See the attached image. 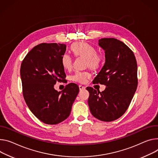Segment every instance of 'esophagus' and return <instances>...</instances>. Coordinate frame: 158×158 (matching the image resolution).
Listing matches in <instances>:
<instances>
[{"label":"esophagus","instance_id":"obj_1","mask_svg":"<svg viewBox=\"0 0 158 158\" xmlns=\"http://www.w3.org/2000/svg\"><path fill=\"white\" fill-rule=\"evenodd\" d=\"M79 90H80V91L83 90V89H85V88L84 86H83V85H79Z\"/></svg>","mask_w":158,"mask_h":158}]
</instances>
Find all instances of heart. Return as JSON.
Here are the masks:
<instances>
[{"label":"heart","mask_w":158,"mask_h":158,"mask_svg":"<svg viewBox=\"0 0 158 158\" xmlns=\"http://www.w3.org/2000/svg\"><path fill=\"white\" fill-rule=\"evenodd\" d=\"M71 50L76 56H82L86 60V65L89 68L97 69L101 65L103 56L102 54L96 52V48L88 43L79 41L76 42L71 46ZM61 64L65 69H70L73 64V59L68 53H64L61 57ZM90 77L87 72L76 71L72 76L71 79L73 81L84 83Z\"/></svg>","instance_id":"heart-1"}]
</instances>
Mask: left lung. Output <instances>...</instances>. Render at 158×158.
Instances as JSON below:
<instances>
[{"instance_id": "8db88e82", "label": "left lung", "mask_w": 158, "mask_h": 158, "mask_svg": "<svg viewBox=\"0 0 158 158\" xmlns=\"http://www.w3.org/2000/svg\"><path fill=\"white\" fill-rule=\"evenodd\" d=\"M98 41L105 50V63L93 83L106 87L102 92L86 88L88 105L95 118L111 122L122 117L131 104L137 88V64L133 52L122 41L113 38Z\"/></svg>"}]
</instances>
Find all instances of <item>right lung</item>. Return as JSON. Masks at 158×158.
<instances>
[{
    "mask_svg": "<svg viewBox=\"0 0 158 158\" xmlns=\"http://www.w3.org/2000/svg\"><path fill=\"white\" fill-rule=\"evenodd\" d=\"M65 50V44L43 43L27 53L21 65L26 103L37 118L48 125L58 124L68 118L79 91L75 83L68 84L61 92L54 89L57 81H65L60 61Z\"/></svg>",
    "mask_w": 158,
    "mask_h": 158,
    "instance_id": "obj_1",
    "label": "right lung"
}]
</instances>
